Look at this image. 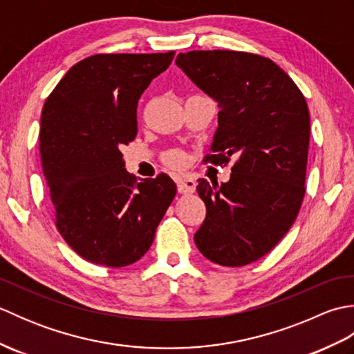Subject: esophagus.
Returning a JSON list of instances; mask_svg holds the SVG:
<instances>
[{"mask_svg":"<svg viewBox=\"0 0 354 354\" xmlns=\"http://www.w3.org/2000/svg\"><path fill=\"white\" fill-rule=\"evenodd\" d=\"M176 184H178V192L179 193H193L196 190V181H194V178L185 175V176H179L176 179Z\"/></svg>","mask_w":354,"mask_h":354,"instance_id":"1","label":"esophagus"}]
</instances>
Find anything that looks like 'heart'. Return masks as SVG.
<instances>
[{"label": "heart", "instance_id": "obj_1", "mask_svg": "<svg viewBox=\"0 0 354 354\" xmlns=\"http://www.w3.org/2000/svg\"><path fill=\"white\" fill-rule=\"evenodd\" d=\"M165 161L173 165V167H181L184 164V155L181 152H171L165 156Z\"/></svg>", "mask_w": 354, "mask_h": 354}]
</instances>
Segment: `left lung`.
<instances>
[{"instance_id":"8db88e82","label":"left lung","mask_w":354,"mask_h":354,"mask_svg":"<svg viewBox=\"0 0 354 354\" xmlns=\"http://www.w3.org/2000/svg\"><path fill=\"white\" fill-rule=\"evenodd\" d=\"M175 62L219 106L207 160H236L228 183L198 181L207 216L194 243L217 265L245 266L272 250L297 219L306 193L309 108L268 57L193 50Z\"/></svg>"}]
</instances>
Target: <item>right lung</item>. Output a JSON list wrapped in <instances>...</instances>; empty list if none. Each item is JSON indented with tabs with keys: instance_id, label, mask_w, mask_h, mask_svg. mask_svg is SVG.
Instances as JSON below:
<instances>
[{
	"instance_id": "add662e5",
	"label": "right lung",
	"mask_w": 354,
	"mask_h": 354,
	"mask_svg": "<svg viewBox=\"0 0 354 354\" xmlns=\"http://www.w3.org/2000/svg\"><path fill=\"white\" fill-rule=\"evenodd\" d=\"M173 56H89L45 100L39 149L56 227L94 265L123 268L140 260L176 194L165 173L137 181L120 152L137 135L141 94Z\"/></svg>"
}]
</instances>
